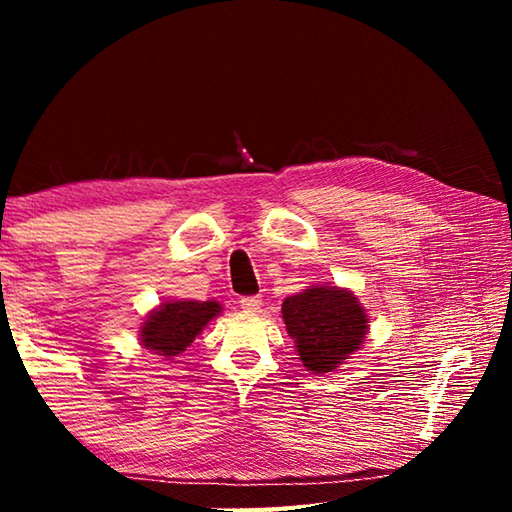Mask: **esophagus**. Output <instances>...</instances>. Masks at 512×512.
<instances>
[{"label": "esophagus", "instance_id": "esophagus-1", "mask_svg": "<svg viewBox=\"0 0 512 512\" xmlns=\"http://www.w3.org/2000/svg\"><path fill=\"white\" fill-rule=\"evenodd\" d=\"M239 305L244 311H248V314H255V311H259V307H262V298L259 296H246L239 300Z\"/></svg>", "mask_w": 512, "mask_h": 512}]
</instances>
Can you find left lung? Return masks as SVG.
Masks as SVG:
<instances>
[{
  "mask_svg": "<svg viewBox=\"0 0 512 512\" xmlns=\"http://www.w3.org/2000/svg\"><path fill=\"white\" fill-rule=\"evenodd\" d=\"M282 318L305 368L332 372L366 339L368 316L350 291L311 287L282 302Z\"/></svg>",
  "mask_w": 512,
  "mask_h": 512,
  "instance_id": "obj_1",
  "label": "left lung"
}]
</instances>
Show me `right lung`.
Segmentation results:
<instances>
[{
  "label": "right lung",
  "instance_id": "1",
  "mask_svg": "<svg viewBox=\"0 0 512 512\" xmlns=\"http://www.w3.org/2000/svg\"><path fill=\"white\" fill-rule=\"evenodd\" d=\"M219 314V302H167L158 311H151L149 320L142 325V345L160 357H178L194 343L203 327Z\"/></svg>",
  "mask_w": 512,
  "mask_h": 512
}]
</instances>
